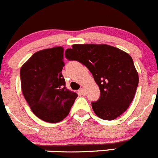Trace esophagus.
Returning <instances> with one entry per match:
<instances>
[{
  "mask_svg": "<svg viewBox=\"0 0 158 158\" xmlns=\"http://www.w3.org/2000/svg\"><path fill=\"white\" fill-rule=\"evenodd\" d=\"M79 93L81 94V95H85V94H86V92H85V90H84V88H81L79 90Z\"/></svg>",
  "mask_w": 158,
  "mask_h": 158,
  "instance_id": "obj_1",
  "label": "esophagus"
}]
</instances>
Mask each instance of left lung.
I'll list each match as a JSON object with an SVG mask.
<instances>
[{"mask_svg": "<svg viewBox=\"0 0 158 158\" xmlns=\"http://www.w3.org/2000/svg\"><path fill=\"white\" fill-rule=\"evenodd\" d=\"M65 57L87 67L99 86V99L91 103L97 116L111 121L128 108L139 81L128 54L107 44H74L66 50Z\"/></svg>", "mask_w": 158, "mask_h": 158, "instance_id": "8db88e82", "label": "left lung"}]
</instances>
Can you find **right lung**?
<instances>
[{
	"label": "right lung",
	"mask_w": 158,
	"mask_h": 158,
	"mask_svg": "<svg viewBox=\"0 0 158 158\" xmlns=\"http://www.w3.org/2000/svg\"><path fill=\"white\" fill-rule=\"evenodd\" d=\"M62 47L37 51L21 67V89L33 113L40 119L57 123L68 116L77 94L66 87L62 69Z\"/></svg>",
	"instance_id": "1"
}]
</instances>
